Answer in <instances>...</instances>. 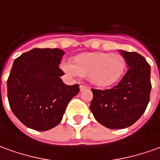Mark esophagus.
<instances>
[{
  "instance_id": "34e87169",
  "label": "esophagus",
  "mask_w": 160,
  "mask_h": 160,
  "mask_svg": "<svg viewBox=\"0 0 160 160\" xmlns=\"http://www.w3.org/2000/svg\"><path fill=\"white\" fill-rule=\"evenodd\" d=\"M90 87L86 86V85H82V84H81L80 85V91H82V90H84V89H89Z\"/></svg>"
}]
</instances>
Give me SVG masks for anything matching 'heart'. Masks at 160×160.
Segmentation results:
<instances>
[{"label": "heart", "mask_w": 160, "mask_h": 160, "mask_svg": "<svg viewBox=\"0 0 160 160\" xmlns=\"http://www.w3.org/2000/svg\"><path fill=\"white\" fill-rule=\"evenodd\" d=\"M63 68L69 75L88 77L96 86L108 87L118 82L123 76L126 61L118 53H82L74 57L71 64H64Z\"/></svg>", "instance_id": "1"}]
</instances>
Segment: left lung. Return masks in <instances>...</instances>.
Segmentation results:
<instances>
[{
    "instance_id": "left-lung-1",
    "label": "left lung",
    "mask_w": 160,
    "mask_h": 160,
    "mask_svg": "<svg viewBox=\"0 0 160 160\" xmlns=\"http://www.w3.org/2000/svg\"><path fill=\"white\" fill-rule=\"evenodd\" d=\"M119 52L129 68L122 80L112 89H91V112L98 123L110 129L127 128L139 119L152 89L151 67L145 57L137 52Z\"/></svg>"
}]
</instances>
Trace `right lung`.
Masks as SVG:
<instances>
[{"mask_svg":"<svg viewBox=\"0 0 160 160\" xmlns=\"http://www.w3.org/2000/svg\"><path fill=\"white\" fill-rule=\"evenodd\" d=\"M60 48H33L13 63L7 81L8 99L15 116L27 127L48 131L62 121L79 85H67L59 69Z\"/></svg>","mask_w":160,"mask_h":160,"instance_id":"add662e5","label":"right lung"}]
</instances>
